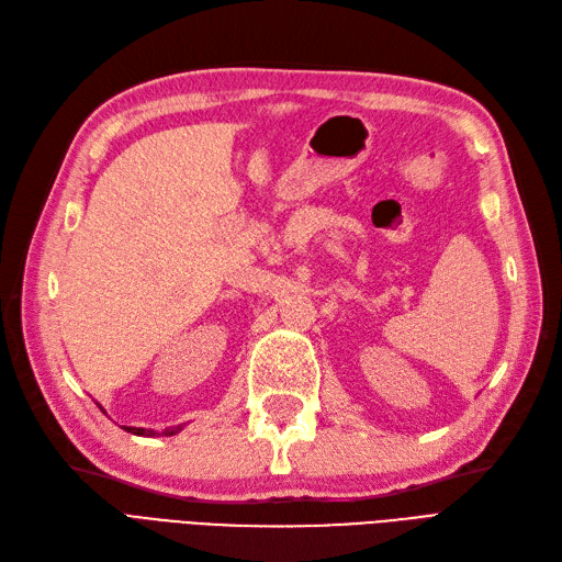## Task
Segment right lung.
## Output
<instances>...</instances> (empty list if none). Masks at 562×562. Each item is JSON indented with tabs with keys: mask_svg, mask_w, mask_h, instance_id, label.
Segmentation results:
<instances>
[{
	"mask_svg": "<svg viewBox=\"0 0 562 562\" xmlns=\"http://www.w3.org/2000/svg\"><path fill=\"white\" fill-rule=\"evenodd\" d=\"M100 411H103V407H100ZM128 434H135V436H159V431H155V429H140V427H124ZM178 431H182V424H178V427H171V429H166V431H161V434H166V436H176Z\"/></svg>",
	"mask_w": 562,
	"mask_h": 562,
	"instance_id": "obj_1",
	"label": "right lung"
}]
</instances>
